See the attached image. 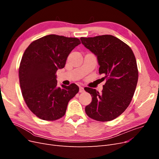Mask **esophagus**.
Wrapping results in <instances>:
<instances>
[{"label":"esophagus","instance_id":"34e87169","mask_svg":"<svg viewBox=\"0 0 159 159\" xmlns=\"http://www.w3.org/2000/svg\"><path fill=\"white\" fill-rule=\"evenodd\" d=\"M79 92H80V93H83V92H84V89L83 87H80V88Z\"/></svg>","mask_w":159,"mask_h":159}]
</instances>
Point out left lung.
<instances>
[{"label": "left lung", "instance_id": "obj_1", "mask_svg": "<svg viewBox=\"0 0 159 159\" xmlns=\"http://www.w3.org/2000/svg\"><path fill=\"white\" fill-rule=\"evenodd\" d=\"M81 43L97 56L99 74L106 82L102 93L85 88L92 102L85 107L88 116L98 121H109L121 115L131 103L135 91L139 71L131 48L111 35L81 37Z\"/></svg>", "mask_w": 159, "mask_h": 159}]
</instances>
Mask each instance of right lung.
Instances as JSON below:
<instances>
[{"label": "right lung", "mask_w": 159, "mask_h": 159, "mask_svg": "<svg viewBox=\"0 0 159 159\" xmlns=\"http://www.w3.org/2000/svg\"><path fill=\"white\" fill-rule=\"evenodd\" d=\"M80 44L79 38L50 34L33 41L24 52L18 69L20 86L27 107L38 118H61L69 101L78 93L75 84L57 87L56 74Z\"/></svg>", "instance_id": "obj_1"}]
</instances>
